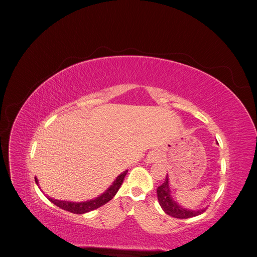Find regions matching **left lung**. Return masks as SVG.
<instances>
[{
	"label": "left lung",
	"instance_id": "left-lung-1",
	"mask_svg": "<svg viewBox=\"0 0 257 257\" xmlns=\"http://www.w3.org/2000/svg\"><path fill=\"white\" fill-rule=\"evenodd\" d=\"M157 194H158L159 204L162 207V209L164 210L165 213H167L170 216L176 217V219H189V217L201 214L206 210V209L188 210V209L182 208L181 206H179V204H177V201L174 200L173 196L170 195L168 176H166L164 183L158 188Z\"/></svg>",
	"mask_w": 257,
	"mask_h": 257
}]
</instances>
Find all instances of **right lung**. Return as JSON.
Segmentation results:
<instances>
[{"label":"right lung","instance_id":"obj_1","mask_svg":"<svg viewBox=\"0 0 257 257\" xmlns=\"http://www.w3.org/2000/svg\"><path fill=\"white\" fill-rule=\"evenodd\" d=\"M127 173V170L123 172L121 175H119L116 177L115 180L112 182V184L108 188L102 195H99L98 197L91 199V200H87V201H82V203H73V201H65V200H58V199H53L48 197V199L53 203L56 206L60 207L61 209H64L66 211H69L72 213H76V214H82L85 212H90L92 210H95L99 207H102L103 205L107 204L108 201L111 200L113 198V196L116 194V192L119 191L120 186L123 183L124 177H125ZM35 182L36 184H38V180L37 178H35Z\"/></svg>","mask_w":257,"mask_h":257}]
</instances>
